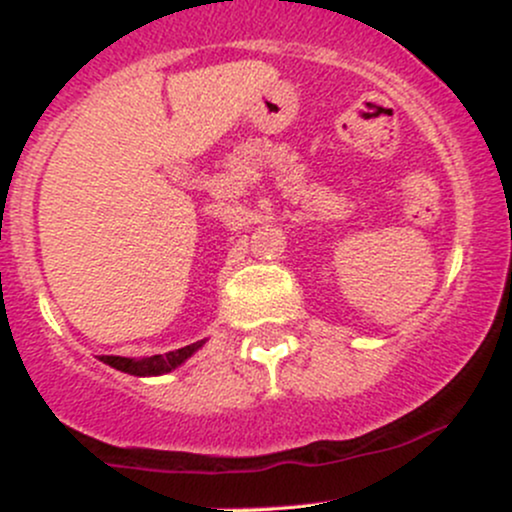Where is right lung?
<instances>
[{
	"label": "right lung",
	"mask_w": 512,
	"mask_h": 512,
	"mask_svg": "<svg viewBox=\"0 0 512 512\" xmlns=\"http://www.w3.org/2000/svg\"><path fill=\"white\" fill-rule=\"evenodd\" d=\"M204 342H195L190 346H182V349L168 351V354H158V356H149V358H125V356H101L103 363L113 366L122 373L137 375V378H151V375H163L170 373L185 363L195 351L202 346Z\"/></svg>",
	"instance_id": "add662e5"
}]
</instances>
